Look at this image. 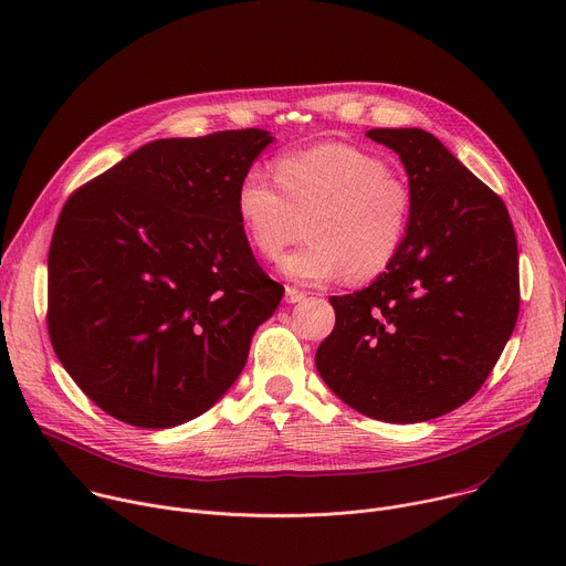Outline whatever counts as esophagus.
Returning a JSON list of instances; mask_svg holds the SVG:
<instances>
[{"instance_id": "34e87169", "label": "esophagus", "mask_w": 566, "mask_h": 566, "mask_svg": "<svg viewBox=\"0 0 566 566\" xmlns=\"http://www.w3.org/2000/svg\"><path fill=\"white\" fill-rule=\"evenodd\" d=\"M304 297H306V293L300 291V289H295V286H286V291H284V300H286L289 304H297V302H302Z\"/></svg>"}]
</instances>
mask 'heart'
I'll list each match as a JSON object with an SVG mask.
<instances>
[{"label": "heart", "mask_w": 566, "mask_h": 566, "mask_svg": "<svg viewBox=\"0 0 566 566\" xmlns=\"http://www.w3.org/2000/svg\"><path fill=\"white\" fill-rule=\"evenodd\" d=\"M275 179L249 168L234 190V210L251 247L275 258L304 223L306 244L277 262L302 284L340 277L367 282L385 273L406 244L415 197L376 154L322 143L275 160Z\"/></svg>", "instance_id": "heart-1"}]
</instances>
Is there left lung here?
Here are the masks:
<instances>
[{
	"label": "left lung",
	"mask_w": 566,
	"mask_h": 566,
	"mask_svg": "<svg viewBox=\"0 0 566 566\" xmlns=\"http://www.w3.org/2000/svg\"><path fill=\"white\" fill-rule=\"evenodd\" d=\"M415 197L406 244L367 289L329 297L317 374L356 412L421 423L457 410L500 360L520 311L517 239L504 201L419 127L369 129Z\"/></svg>",
	"instance_id": "1"
}]
</instances>
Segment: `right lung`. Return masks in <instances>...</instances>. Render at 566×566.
Here are the masks:
<instances>
[{"label":"right lung","instance_id":"add662e5","mask_svg":"<svg viewBox=\"0 0 566 566\" xmlns=\"http://www.w3.org/2000/svg\"><path fill=\"white\" fill-rule=\"evenodd\" d=\"M275 138H160L71 195L49 251V336L101 410L197 419L230 389L284 286L255 262L237 184Z\"/></svg>","mask_w":566,"mask_h":566}]
</instances>
